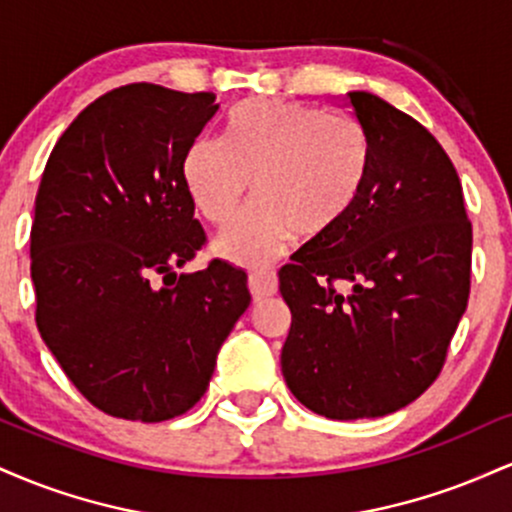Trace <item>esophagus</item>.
I'll list each match as a JSON object with an SVG mask.
<instances>
[{
  "label": "esophagus",
  "mask_w": 512,
  "mask_h": 512,
  "mask_svg": "<svg viewBox=\"0 0 512 512\" xmlns=\"http://www.w3.org/2000/svg\"><path fill=\"white\" fill-rule=\"evenodd\" d=\"M250 293L257 303L264 301V298L274 296L276 293V276L269 272H252L250 274Z\"/></svg>",
  "instance_id": "1"
}]
</instances>
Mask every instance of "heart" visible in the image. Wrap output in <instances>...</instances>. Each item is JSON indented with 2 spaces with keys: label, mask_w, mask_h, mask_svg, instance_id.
<instances>
[{
  "label": "heart",
  "mask_w": 512,
  "mask_h": 512,
  "mask_svg": "<svg viewBox=\"0 0 512 512\" xmlns=\"http://www.w3.org/2000/svg\"><path fill=\"white\" fill-rule=\"evenodd\" d=\"M373 170L368 132L346 115L298 101H248L233 110L228 137H199L182 173L204 219L223 226L257 182L255 202L216 240L240 267H264L301 236L332 238L358 209Z\"/></svg>",
  "instance_id": "heart-1"
}]
</instances>
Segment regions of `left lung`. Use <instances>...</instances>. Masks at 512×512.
I'll list each match as a JSON object with an SVG mask.
<instances>
[{"label":"left lung","mask_w":512,"mask_h":512,"mask_svg":"<svg viewBox=\"0 0 512 512\" xmlns=\"http://www.w3.org/2000/svg\"><path fill=\"white\" fill-rule=\"evenodd\" d=\"M373 144L358 209L279 272L286 385L327 419H375L436 383L467 310L472 221L438 139L383 98L349 93ZM345 286V291L338 289Z\"/></svg>","instance_id":"obj_1"}]
</instances>
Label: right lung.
I'll use <instances>...</instances> for the list:
<instances>
[{
  "label": "right lung",
  "instance_id": "1",
  "mask_svg": "<svg viewBox=\"0 0 512 512\" xmlns=\"http://www.w3.org/2000/svg\"><path fill=\"white\" fill-rule=\"evenodd\" d=\"M216 113L214 93L120 86L81 110L40 180L35 325L76 390L117 419L195 407L250 305L231 264L173 272L207 245L182 163Z\"/></svg>",
  "mask_w": 512,
  "mask_h": 512
}]
</instances>
